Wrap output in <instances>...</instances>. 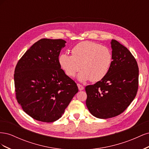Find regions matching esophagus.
<instances>
[{
    "label": "esophagus",
    "instance_id": "1",
    "mask_svg": "<svg viewBox=\"0 0 149 149\" xmlns=\"http://www.w3.org/2000/svg\"><path fill=\"white\" fill-rule=\"evenodd\" d=\"M77 85H78V89H79V91H82V90L84 89V86H83L81 85L80 84H78Z\"/></svg>",
    "mask_w": 149,
    "mask_h": 149
}]
</instances>
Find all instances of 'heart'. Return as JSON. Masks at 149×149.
I'll use <instances>...</instances> for the list:
<instances>
[{"instance_id": "1", "label": "heart", "mask_w": 149, "mask_h": 149, "mask_svg": "<svg viewBox=\"0 0 149 149\" xmlns=\"http://www.w3.org/2000/svg\"><path fill=\"white\" fill-rule=\"evenodd\" d=\"M71 55L62 53L58 62L69 77H74L80 68L82 69L78 75L81 82L102 80L107 74L113 60L109 48L89 41L78 43L71 49Z\"/></svg>"}]
</instances>
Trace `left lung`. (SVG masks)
Wrapping results in <instances>:
<instances>
[{
  "instance_id": "1",
  "label": "left lung",
  "mask_w": 149,
  "mask_h": 149,
  "mask_svg": "<svg viewBox=\"0 0 149 149\" xmlns=\"http://www.w3.org/2000/svg\"><path fill=\"white\" fill-rule=\"evenodd\" d=\"M111 44L113 60L107 74L85 88L88 109L100 119L111 118L123 112L136 97L139 86V68L132 53L115 40Z\"/></svg>"
}]
</instances>
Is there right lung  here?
<instances>
[{
  "instance_id": "1",
  "label": "right lung",
  "mask_w": 149,
  "mask_h": 149,
  "mask_svg": "<svg viewBox=\"0 0 149 149\" xmlns=\"http://www.w3.org/2000/svg\"><path fill=\"white\" fill-rule=\"evenodd\" d=\"M66 41L43 38L35 43L15 69L16 98L33 119L52 123L62 116L78 93L74 81L61 69L58 57Z\"/></svg>"
}]
</instances>
